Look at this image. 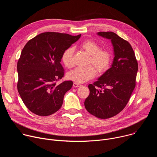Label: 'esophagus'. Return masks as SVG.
Returning <instances> with one entry per match:
<instances>
[{"instance_id":"1","label":"esophagus","mask_w":157,"mask_h":157,"mask_svg":"<svg viewBox=\"0 0 157 157\" xmlns=\"http://www.w3.org/2000/svg\"><path fill=\"white\" fill-rule=\"evenodd\" d=\"M81 85L79 83H77V82H74L73 83V87H80Z\"/></svg>"}]
</instances>
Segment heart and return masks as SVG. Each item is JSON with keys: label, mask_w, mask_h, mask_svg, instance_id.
Instances as JSON below:
<instances>
[{"label": "heart", "mask_w": 157, "mask_h": 157, "mask_svg": "<svg viewBox=\"0 0 157 157\" xmlns=\"http://www.w3.org/2000/svg\"><path fill=\"white\" fill-rule=\"evenodd\" d=\"M81 47L90 55L89 63H92L99 73H103L109 68L111 55L108 51L101 50L96 42L89 40H85L81 43ZM73 54L74 49L69 48L62 55L61 60L67 68H70L73 66ZM95 75V68L93 66H89L86 68H77L70 71L67 74V78L77 83H83L93 78Z\"/></svg>", "instance_id": "1"}]
</instances>
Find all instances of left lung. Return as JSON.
<instances>
[{
	"label": "left lung",
	"mask_w": 157,
	"mask_h": 157,
	"mask_svg": "<svg viewBox=\"0 0 157 157\" xmlns=\"http://www.w3.org/2000/svg\"><path fill=\"white\" fill-rule=\"evenodd\" d=\"M97 35L110 40L114 57L110 68L93 84H89L90 93L84 106L96 117L108 119L119 114L129 101L136 87L138 63L127 41L112 32H100Z\"/></svg>",
	"instance_id": "obj_1"
}]
</instances>
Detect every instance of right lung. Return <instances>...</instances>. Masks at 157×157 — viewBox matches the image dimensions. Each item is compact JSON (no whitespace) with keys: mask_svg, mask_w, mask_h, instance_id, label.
<instances>
[{"mask_svg":"<svg viewBox=\"0 0 157 157\" xmlns=\"http://www.w3.org/2000/svg\"><path fill=\"white\" fill-rule=\"evenodd\" d=\"M67 33L44 32L29 40L17 63L18 93L26 107L40 116L52 115L61 107L71 81L56 85L64 76L63 52L80 38Z\"/></svg>","mask_w":157,"mask_h":157,"instance_id":"1","label":"right lung"}]
</instances>
